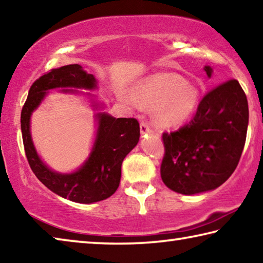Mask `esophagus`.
<instances>
[{"label":"esophagus","mask_w":263,"mask_h":263,"mask_svg":"<svg viewBox=\"0 0 263 263\" xmlns=\"http://www.w3.org/2000/svg\"><path fill=\"white\" fill-rule=\"evenodd\" d=\"M140 132H141V135H146V133H152V130L149 128L147 123L141 122L140 123Z\"/></svg>","instance_id":"34e87169"}]
</instances>
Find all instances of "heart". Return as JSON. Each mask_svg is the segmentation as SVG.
Wrapping results in <instances>:
<instances>
[{
	"label": "heart",
	"instance_id": "1",
	"mask_svg": "<svg viewBox=\"0 0 263 263\" xmlns=\"http://www.w3.org/2000/svg\"><path fill=\"white\" fill-rule=\"evenodd\" d=\"M135 99L153 108V118L159 126L172 128L181 126L194 115L199 103V90L180 75L155 74L137 84Z\"/></svg>",
	"mask_w": 263,
	"mask_h": 263
}]
</instances>
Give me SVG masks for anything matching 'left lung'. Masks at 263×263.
Returning a JSON list of instances; mask_svg holds the SVG:
<instances>
[{"label":"left lung","instance_id":"1","mask_svg":"<svg viewBox=\"0 0 263 263\" xmlns=\"http://www.w3.org/2000/svg\"><path fill=\"white\" fill-rule=\"evenodd\" d=\"M204 70L211 78L210 66ZM247 127V97L237 80L213 88L199 102L188 124L162 135L163 183L183 195L218 188L238 166Z\"/></svg>","mask_w":263,"mask_h":263}]
</instances>
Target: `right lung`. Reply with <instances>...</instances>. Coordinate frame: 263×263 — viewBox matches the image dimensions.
<instances>
[{
  "mask_svg": "<svg viewBox=\"0 0 263 263\" xmlns=\"http://www.w3.org/2000/svg\"><path fill=\"white\" fill-rule=\"evenodd\" d=\"M57 88L62 89V92H80L75 89L92 90L97 88V81L94 75L88 74L78 64L52 69L35 80L21 114L26 159L38 180L54 194L82 204L103 201L114 195L118 188L123 160L139 141V123L136 118H115L105 112H97L96 138L88 159L78 171L68 174L52 171L42 161L34 148L30 119L48 90ZM91 103L92 108L100 109L97 102L92 101Z\"/></svg>",
  "mask_w": 263,
  "mask_h": 263,
  "instance_id": "obj_1",
  "label": "right lung"
}]
</instances>
